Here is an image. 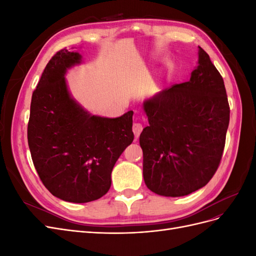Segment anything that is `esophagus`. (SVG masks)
I'll use <instances>...</instances> for the list:
<instances>
[{"mask_svg": "<svg viewBox=\"0 0 256 256\" xmlns=\"http://www.w3.org/2000/svg\"><path fill=\"white\" fill-rule=\"evenodd\" d=\"M132 130H134V134L136 138H138V136H140V134L142 132V130H143L142 124H140V122H134V127H132Z\"/></svg>", "mask_w": 256, "mask_h": 256, "instance_id": "esophagus-1", "label": "esophagus"}]
</instances>
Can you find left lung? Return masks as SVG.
<instances>
[{"instance_id": "8db88e82", "label": "left lung", "mask_w": 256, "mask_h": 256, "mask_svg": "<svg viewBox=\"0 0 256 256\" xmlns=\"http://www.w3.org/2000/svg\"><path fill=\"white\" fill-rule=\"evenodd\" d=\"M143 177L150 191L184 196L200 189L218 170L226 145L230 106L222 76L200 47L188 82L144 102Z\"/></svg>"}]
</instances>
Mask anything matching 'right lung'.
<instances>
[{"label":"right lung","instance_id":"1","mask_svg":"<svg viewBox=\"0 0 256 256\" xmlns=\"http://www.w3.org/2000/svg\"><path fill=\"white\" fill-rule=\"evenodd\" d=\"M81 56L66 48L46 66L32 95L28 142L36 171L54 196L88 203L111 187V173L132 143V115L106 118L84 111L67 90L66 69Z\"/></svg>","mask_w":256,"mask_h":256}]
</instances>
